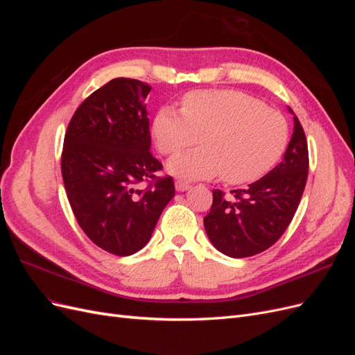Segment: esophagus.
Returning <instances> with one entry per match:
<instances>
[{
  "mask_svg": "<svg viewBox=\"0 0 355 355\" xmlns=\"http://www.w3.org/2000/svg\"><path fill=\"white\" fill-rule=\"evenodd\" d=\"M175 187H176V189L180 191V192H184V191H187V189L191 188V185L188 184V182H185V180H176V182H175Z\"/></svg>",
  "mask_w": 355,
  "mask_h": 355,
  "instance_id": "1",
  "label": "esophagus"
}]
</instances>
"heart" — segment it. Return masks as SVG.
Returning <instances> with one entry per match:
<instances>
[{"label": "heart", "instance_id": "b5f03b06", "mask_svg": "<svg viewBox=\"0 0 355 355\" xmlns=\"http://www.w3.org/2000/svg\"><path fill=\"white\" fill-rule=\"evenodd\" d=\"M161 154L175 155L167 168L182 179L220 175L231 185L262 178L283 157L290 136L286 116L237 90H198L182 99V112L161 108L153 124Z\"/></svg>", "mask_w": 355, "mask_h": 355}]
</instances>
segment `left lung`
Instances as JSON below:
<instances>
[{
  "label": "left lung",
  "mask_w": 355,
  "mask_h": 355,
  "mask_svg": "<svg viewBox=\"0 0 355 355\" xmlns=\"http://www.w3.org/2000/svg\"><path fill=\"white\" fill-rule=\"evenodd\" d=\"M308 167L305 132L295 116L292 141L280 164L249 188L231 191V198L220 189L213 191L211 209L204 218L213 245L237 259L270 249L295 216L306 185Z\"/></svg>",
  "instance_id": "1"
}]
</instances>
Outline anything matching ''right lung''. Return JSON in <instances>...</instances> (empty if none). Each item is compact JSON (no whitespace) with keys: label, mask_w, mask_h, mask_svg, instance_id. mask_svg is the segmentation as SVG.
Here are the masks:
<instances>
[{"label":"right lung","mask_w":355,"mask_h":355,"mask_svg":"<svg viewBox=\"0 0 355 355\" xmlns=\"http://www.w3.org/2000/svg\"><path fill=\"white\" fill-rule=\"evenodd\" d=\"M151 85L114 78L93 92L68 124L62 178L73 216L105 252L133 254L149 241L167 202L171 176L153 157L145 99Z\"/></svg>","instance_id":"obj_1"}]
</instances>
